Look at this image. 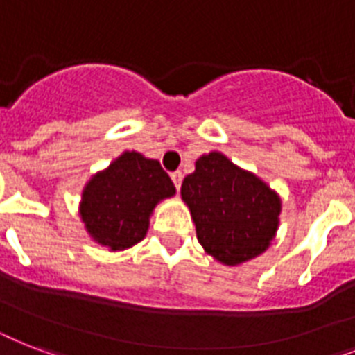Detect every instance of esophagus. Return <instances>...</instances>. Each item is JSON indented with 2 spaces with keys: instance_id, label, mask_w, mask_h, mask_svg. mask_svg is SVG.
Returning a JSON list of instances; mask_svg holds the SVG:
<instances>
[{
  "instance_id": "34e87169",
  "label": "esophagus",
  "mask_w": 355,
  "mask_h": 355,
  "mask_svg": "<svg viewBox=\"0 0 355 355\" xmlns=\"http://www.w3.org/2000/svg\"><path fill=\"white\" fill-rule=\"evenodd\" d=\"M171 180H173V184H175V188L180 189V184H182V173L180 171L171 173Z\"/></svg>"
}]
</instances>
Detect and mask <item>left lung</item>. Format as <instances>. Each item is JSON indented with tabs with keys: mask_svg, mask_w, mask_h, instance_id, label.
I'll use <instances>...</instances> for the list:
<instances>
[{
	"mask_svg": "<svg viewBox=\"0 0 355 355\" xmlns=\"http://www.w3.org/2000/svg\"><path fill=\"white\" fill-rule=\"evenodd\" d=\"M197 239L223 265H239L269 248L278 230L282 200L276 191L221 153L195 162L180 188Z\"/></svg>",
	"mask_w": 355,
	"mask_h": 355,
	"instance_id": "left-lung-1",
	"label": "left lung"
}]
</instances>
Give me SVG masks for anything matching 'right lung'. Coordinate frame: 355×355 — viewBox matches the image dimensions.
<instances>
[{
  "label": "right lung",
  "instance_id": "1",
  "mask_svg": "<svg viewBox=\"0 0 355 355\" xmlns=\"http://www.w3.org/2000/svg\"><path fill=\"white\" fill-rule=\"evenodd\" d=\"M160 162L125 150L83 189L79 214L86 232L110 250H125L145 237L155 206L175 195Z\"/></svg>",
  "mask_w": 355,
  "mask_h": 355
}]
</instances>
